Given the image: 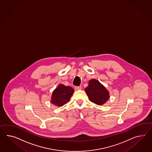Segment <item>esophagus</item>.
Masks as SVG:
<instances>
[{
  "mask_svg": "<svg viewBox=\"0 0 152 152\" xmlns=\"http://www.w3.org/2000/svg\"><path fill=\"white\" fill-rule=\"evenodd\" d=\"M75 88L76 90H80L82 89V87L81 86H76Z\"/></svg>",
  "mask_w": 152,
  "mask_h": 152,
  "instance_id": "obj_1",
  "label": "esophagus"
}]
</instances>
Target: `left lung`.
<instances>
[{
    "mask_svg": "<svg viewBox=\"0 0 152 152\" xmlns=\"http://www.w3.org/2000/svg\"><path fill=\"white\" fill-rule=\"evenodd\" d=\"M85 92L89 100L97 105H103L109 98V93L107 89L96 79L89 80Z\"/></svg>",
    "mask_w": 152,
    "mask_h": 152,
    "instance_id": "obj_1",
    "label": "left lung"
}]
</instances>
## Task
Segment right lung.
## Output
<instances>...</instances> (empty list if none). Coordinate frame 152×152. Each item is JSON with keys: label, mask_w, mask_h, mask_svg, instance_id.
<instances>
[{"label": "right lung", "mask_w": 152, "mask_h": 152, "mask_svg": "<svg viewBox=\"0 0 152 152\" xmlns=\"http://www.w3.org/2000/svg\"><path fill=\"white\" fill-rule=\"evenodd\" d=\"M74 92L72 87L60 84L53 92L51 102L56 106L61 107L69 102Z\"/></svg>", "instance_id": "obj_1"}]
</instances>
